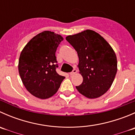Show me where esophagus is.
<instances>
[{
	"label": "esophagus",
	"mask_w": 135,
	"mask_h": 135,
	"mask_svg": "<svg viewBox=\"0 0 135 135\" xmlns=\"http://www.w3.org/2000/svg\"><path fill=\"white\" fill-rule=\"evenodd\" d=\"M76 73H77V70H76V69H74V70H73V71H72L71 73H70V76L74 75V74H75Z\"/></svg>",
	"instance_id": "obj_1"
}]
</instances>
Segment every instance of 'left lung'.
I'll list each match as a JSON object with an SVG mask.
<instances>
[{"label":"left lung","instance_id":"1","mask_svg":"<svg viewBox=\"0 0 135 135\" xmlns=\"http://www.w3.org/2000/svg\"><path fill=\"white\" fill-rule=\"evenodd\" d=\"M77 51L80 73L83 82L76 86L81 95L89 99L102 96L111 87L117 73L115 52L107 40L92 30L66 36Z\"/></svg>","mask_w":135,"mask_h":135}]
</instances>
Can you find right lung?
<instances>
[{
	"label": "right lung",
	"instance_id": "right-lung-1",
	"mask_svg": "<svg viewBox=\"0 0 135 135\" xmlns=\"http://www.w3.org/2000/svg\"><path fill=\"white\" fill-rule=\"evenodd\" d=\"M62 40L61 35L44 31L32 38L20 54V77L27 90L36 97H51L65 79L56 72L58 65L55 52Z\"/></svg>",
	"mask_w": 135,
	"mask_h": 135
}]
</instances>
